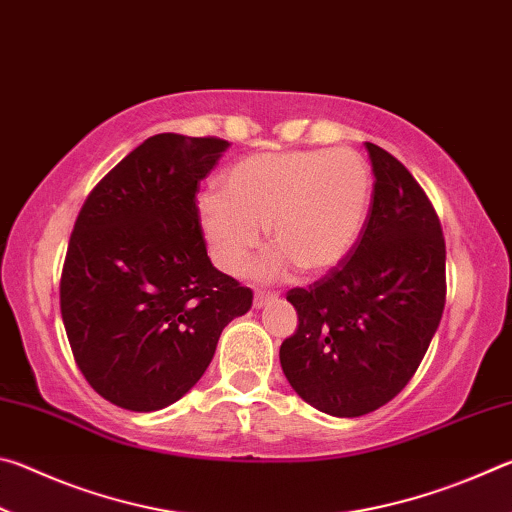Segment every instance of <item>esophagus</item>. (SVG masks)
Here are the masks:
<instances>
[{"instance_id": "34e87169", "label": "esophagus", "mask_w": 512, "mask_h": 512, "mask_svg": "<svg viewBox=\"0 0 512 512\" xmlns=\"http://www.w3.org/2000/svg\"><path fill=\"white\" fill-rule=\"evenodd\" d=\"M275 298H277L275 291H257L255 298H253V305L259 309V307H264L266 302H271V300H275Z\"/></svg>"}]
</instances>
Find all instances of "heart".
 <instances>
[{"label": "heart", "instance_id": "1", "mask_svg": "<svg viewBox=\"0 0 512 512\" xmlns=\"http://www.w3.org/2000/svg\"><path fill=\"white\" fill-rule=\"evenodd\" d=\"M372 203V171L348 149L257 153L225 171L221 192L198 201L207 244L221 268L239 275L262 244L277 246L257 264L262 280L293 266L325 273L341 264L361 237Z\"/></svg>", "mask_w": 512, "mask_h": 512}]
</instances>
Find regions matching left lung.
Segmentation results:
<instances>
[{
	"label": "left lung",
	"instance_id": "left-lung-1",
	"mask_svg": "<svg viewBox=\"0 0 512 512\" xmlns=\"http://www.w3.org/2000/svg\"><path fill=\"white\" fill-rule=\"evenodd\" d=\"M375 173L366 225L350 255L309 289H291L296 334L280 363L314 409L359 418L409 384L445 309V237L409 169L366 142Z\"/></svg>",
	"mask_w": 512,
	"mask_h": 512
}]
</instances>
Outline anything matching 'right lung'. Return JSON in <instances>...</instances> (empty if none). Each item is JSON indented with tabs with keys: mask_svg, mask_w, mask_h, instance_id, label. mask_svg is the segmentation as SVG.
<instances>
[{
	"mask_svg": "<svg viewBox=\"0 0 512 512\" xmlns=\"http://www.w3.org/2000/svg\"><path fill=\"white\" fill-rule=\"evenodd\" d=\"M228 142L153 135L101 178L74 223L60 314L88 384L128 411L178 402L253 291L207 257L196 194Z\"/></svg>",
	"mask_w": 512,
	"mask_h": 512,
	"instance_id": "add662e5",
	"label": "right lung"
}]
</instances>
